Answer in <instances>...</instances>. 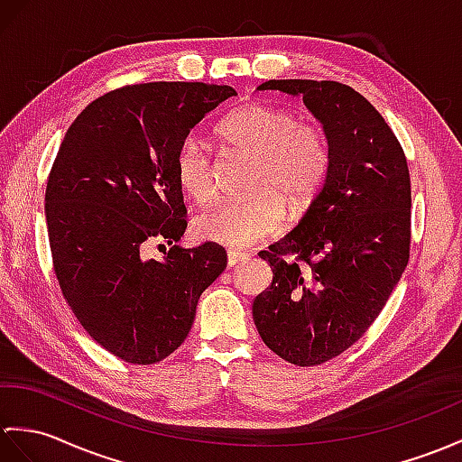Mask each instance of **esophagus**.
<instances>
[{
    "instance_id": "1",
    "label": "esophagus",
    "mask_w": 462,
    "mask_h": 462,
    "mask_svg": "<svg viewBox=\"0 0 462 462\" xmlns=\"http://www.w3.org/2000/svg\"><path fill=\"white\" fill-rule=\"evenodd\" d=\"M248 260V254H244V252H236V250H230L228 252V260H226V265L228 267H234L236 263H242V262H245Z\"/></svg>"
}]
</instances>
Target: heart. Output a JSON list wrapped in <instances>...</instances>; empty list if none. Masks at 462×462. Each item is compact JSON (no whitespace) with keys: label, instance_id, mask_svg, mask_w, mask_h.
<instances>
[{"label":"heart","instance_id":"b5f03b06","mask_svg":"<svg viewBox=\"0 0 462 462\" xmlns=\"http://www.w3.org/2000/svg\"><path fill=\"white\" fill-rule=\"evenodd\" d=\"M217 134L228 152L252 159L245 180L252 195L200 214L192 226L200 240L248 248L273 238L285 226V205L291 212H303L325 185L330 147L315 122L252 102L224 117ZM173 165L177 185L190 200L202 205L214 199V161L199 135L187 134L180 139Z\"/></svg>","mask_w":462,"mask_h":462}]
</instances>
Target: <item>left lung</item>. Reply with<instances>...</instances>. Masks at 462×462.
I'll return each mask as SVG.
<instances>
[{
    "label": "left lung",
    "mask_w": 462,
    "mask_h": 462,
    "mask_svg": "<svg viewBox=\"0 0 462 462\" xmlns=\"http://www.w3.org/2000/svg\"><path fill=\"white\" fill-rule=\"evenodd\" d=\"M257 88L303 96L330 147L317 199L260 252L273 282L252 307L267 348L295 366H319L364 337L410 262V169L392 127L350 86L293 79Z\"/></svg>",
    "instance_id": "1"
}]
</instances>
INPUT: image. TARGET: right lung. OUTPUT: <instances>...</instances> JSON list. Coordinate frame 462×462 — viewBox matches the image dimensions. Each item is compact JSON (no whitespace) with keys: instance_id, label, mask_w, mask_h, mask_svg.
Returning a JSON list of instances; mask_svg holds the SVG:
<instances>
[{"instance_id":"obj_1","label":"right lung","mask_w":462,"mask_h":462,"mask_svg":"<svg viewBox=\"0 0 462 462\" xmlns=\"http://www.w3.org/2000/svg\"><path fill=\"white\" fill-rule=\"evenodd\" d=\"M232 86L147 82L86 106L49 173L45 214L64 301L114 356L155 364L185 342L202 291L226 270L214 242L179 248L187 208L175 149ZM167 241L163 261L145 258Z\"/></svg>"}]
</instances>
